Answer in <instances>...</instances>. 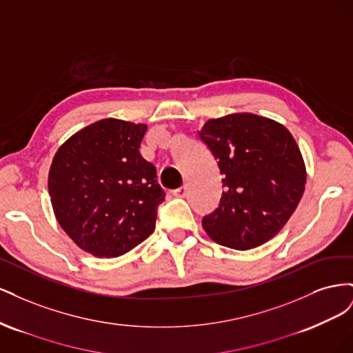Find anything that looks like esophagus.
<instances>
[{
    "label": "esophagus",
    "mask_w": 353,
    "mask_h": 353,
    "mask_svg": "<svg viewBox=\"0 0 353 353\" xmlns=\"http://www.w3.org/2000/svg\"><path fill=\"white\" fill-rule=\"evenodd\" d=\"M172 193H174L175 197H185V194H187V185H183V187L174 190Z\"/></svg>",
    "instance_id": "obj_1"
}]
</instances>
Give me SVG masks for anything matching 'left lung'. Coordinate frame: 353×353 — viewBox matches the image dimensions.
I'll return each mask as SVG.
<instances>
[{"label":"left lung","instance_id":"8db88e82","mask_svg":"<svg viewBox=\"0 0 353 353\" xmlns=\"http://www.w3.org/2000/svg\"><path fill=\"white\" fill-rule=\"evenodd\" d=\"M199 137L223 175L219 208L201 221L221 245L250 250L271 240L301 201L306 166L296 140L280 122L254 113L210 119Z\"/></svg>","mask_w":353,"mask_h":353}]
</instances>
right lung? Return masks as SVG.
<instances>
[{"mask_svg":"<svg viewBox=\"0 0 353 353\" xmlns=\"http://www.w3.org/2000/svg\"><path fill=\"white\" fill-rule=\"evenodd\" d=\"M145 131V123L108 117L74 132L52 157L48 193L56 219L97 258L125 254L156 228L165 193L140 153Z\"/></svg>","mask_w":353,"mask_h":353,"instance_id":"obj_1","label":"right lung"}]
</instances>
